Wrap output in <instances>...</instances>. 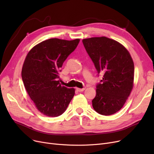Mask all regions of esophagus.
Wrapping results in <instances>:
<instances>
[{
	"label": "esophagus",
	"instance_id": "esophagus-1",
	"mask_svg": "<svg viewBox=\"0 0 154 154\" xmlns=\"http://www.w3.org/2000/svg\"><path fill=\"white\" fill-rule=\"evenodd\" d=\"M76 90L78 91V92H82L85 90V88H76Z\"/></svg>",
	"mask_w": 154,
	"mask_h": 154
}]
</instances>
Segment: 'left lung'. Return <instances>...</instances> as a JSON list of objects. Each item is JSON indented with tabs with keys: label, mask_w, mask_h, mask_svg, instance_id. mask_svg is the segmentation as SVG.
<instances>
[{
	"label": "left lung",
	"mask_w": 154,
	"mask_h": 154,
	"mask_svg": "<svg viewBox=\"0 0 154 154\" xmlns=\"http://www.w3.org/2000/svg\"><path fill=\"white\" fill-rule=\"evenodd\" d=\"M82 42L98 75L103 74L96 85L93 108L103 116L114 114L124 106L133 88L132 59L122 44L106 37L85 38Z\"/></svg>",
	"instance_id": "obj_1"
}]
</instances>
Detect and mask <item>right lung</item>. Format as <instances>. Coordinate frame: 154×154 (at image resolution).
Instances as JSON below:
<instances>
[{"label":"right lung","mask_w":154,"mask_h":154,"mask_svg":"<svg viewBox=\"0 0 154 154\" xmlns=\"http://www.w3.org/2000/svg\"><path fill=\"white\" fill-rule=\"evenodd\" d=\"M80 41L50 38L28 53L22 70L24 87L37 109L48 117H58L66 110L75 94L74 88L60 84L63 63Z\"/></svg>","instance_id":"1"}]
</instances>
